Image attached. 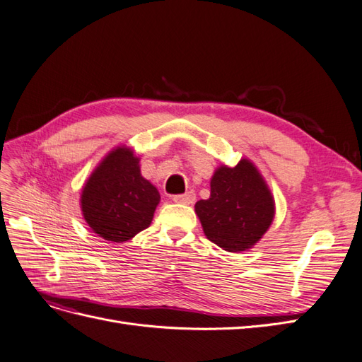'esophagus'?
I'll return each mask as SVG.
<instances>
[{
  "label": "esophagus",
  "instance_id": "esophagus-1",
  "mask_svg": "<svg viewBox=\"0 0 362 362\" xmlns=\"http://www.w3.org/2000/svg\"><path fill=\"white\" fill-rule=\"evenodd\" d=\"M194 199H196V194H194V192H192V190L187 192V193H184V194H175V196H173V202L184 204V205L193 204Z\"/></svg>",
  "mask_w": 362,
  "mask_h": 362
}]
</instances>
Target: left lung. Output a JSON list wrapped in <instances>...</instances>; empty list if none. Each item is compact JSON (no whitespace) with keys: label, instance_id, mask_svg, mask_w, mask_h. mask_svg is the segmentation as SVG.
Wrapping results in <instances>:
<instances>
[{"label":"left lung","instance_id":"left-lung-1","mask_svg":"<svg viewBox=\"0 0 362 362\" xmlns=\"http://www.w3.org/2000/svg\"><path fill=\"white\" fill-rule=\"evenodd\" d=\"M208 199L196 202L206 238L228 252L247 250L266 234L275 217V201L254 163L217 168Z\"/></svg>","mask_w":362,"mask_h":362}]
</instances>
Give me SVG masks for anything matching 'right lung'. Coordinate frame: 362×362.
<instances>
[{"mask_svg":"<svg viewBox=\"0 0 362 362\" xmlns=\"http://www.w3.org/2000/svg\"><path fill=\"white\" fill-rule=\"evenodd\" d=\"M139 163L129 148L117 146L84 184L80 201L84 221L107 242H128L154 217L160 193L141 177Z\"/></svg>","mask_w":362,"mask_h":362,"instance_id":"obj_1","label":"right lung"}]
</instances>
